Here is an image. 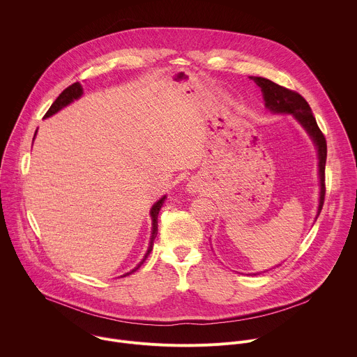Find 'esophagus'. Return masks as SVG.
Listing matches in <instances>:
<instances>
[{
	"mask_svg": "<svg viewBox=\"0 0 357 357\" xmlns=\"http://www.w3.org/2000/svg\"><path fill=\"white\" fill-rule=\"evenodd\" d=\"M189 189H190V192H196V186L195 185H190Z\"/></svg>",
	"mask_w": 357,
	"mask_h": 357,
	"instance_id": "esophagus-1",
	"label": "esophagus"
}]
</instances>
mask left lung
<instances>
[{
	"label": "left lung",
	"mask_w": 357,
	"mask_h": 357,
	"mask_svg": "<svg viewBox=\"0 0 357 357\" xmlns=\"http://www.w3.org/2000/svg\"><path fill=\"white\" fill-rule=\"evenodd\" d=\"M251 79L255 81V84L261 88L265 99V106L273 112V113H289L293 114L296 121L304 128V130L308 133L314 144L318 150V171H319V204H318V213L319 215L324 199H325V162H326V140L322 132L319 130L315 117L311 112V107L308 102L296 91L287 89L282 85H278L276 82L264 78V77H251ZM315 217V218H317Z\"/></svg>",
	"instance_id": "left-lung-1"
}]
</instances>
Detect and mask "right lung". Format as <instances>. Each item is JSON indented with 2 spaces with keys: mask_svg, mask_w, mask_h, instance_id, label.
Returning <instances> with one entry per match:
<instances>
[{
  "mask_svg": "<svg viewBox=\"0 0 357 357\" xmlns=\"http://www.w3.org/2000/svg\"><path fill=\"white\" fill-rule=\"evenodd\" d=\"M82 95V86H81V84L79 82H74L73 85H70V86H67L59 96H57V99L52 103V106L49 107V110L46 112V114H45V117H50V116H53L54 113H57L60 109H63L64 106H67V105H70L71 102H74L75 99H78L79 96ZM38 132V130H36ZM35 139V137H33ZM164 200H165V196H162L158 202H155L154 203V206L151 207V210H150V215H151V220H153V228H151V238H150V245H149V250H147V252H146V255H144V258H143V261L133 269V271H130L129 273H126V275H132L133 272H136L144 262H146V259H147V257L150 255V252L153 251V245H154V240H155V236H157V232H158V213H160V208L162 207V203H164ZM126 275H123V276H126ZM122 276V278H123Z\"/></svg>",
  "mask_w": 357,
  "mask_h": 357,
  "instance_id": "1",
  "label": "right lung"
}]
</instances>
